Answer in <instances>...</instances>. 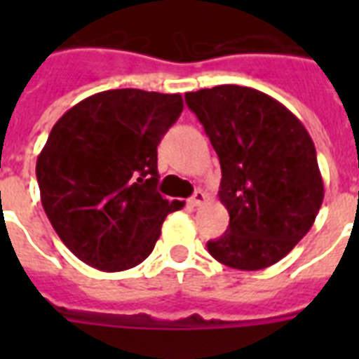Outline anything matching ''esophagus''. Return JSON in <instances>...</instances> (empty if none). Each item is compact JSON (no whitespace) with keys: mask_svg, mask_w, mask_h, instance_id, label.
<instances>
[{"mask_svg":"<svg viewBox=\"0 0 359 359\" xmlns=\"http://www.w3.org/2000/svg\"><path fill=\"white\" fill-rule=\"evenodd\" d=\"M205 201H207V194L203 190H197L196 194H194V197L190 199V205H194V207H201Z\"/></svg>","mask_w":359,"mask_h":359,"instance_id":"obj_1","label":"esophagus"}]
</instances>
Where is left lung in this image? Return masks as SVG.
I'll use <instances>...</instances> for the list:
<instances>
[{"instance_id": "obj_1", "label": "left lung", "mask_w": 359, "mask_h": 359, "mask_svg": "<svg viewBox=\"0 0 359 359\" xmlns=\"http://www.w3.org/2000/svg\"><path fill=\"white\" fill-rule=\"evenodd\" d=\"M184 98L219 158L218 196L229 212L208 253L238 270L272 266L307 235L323 205L311 135L283 104L251 87L218 86Z\"/></svg>"}]
</instances>
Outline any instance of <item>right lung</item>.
I'll use <instances>...</instances> for the list:
<instances>
[{"instance_id": "obj_1", "label": "right lung", "mask_w": 359, "mask_h": 359, "mask_svg": "<svg viewBox=\"0 0 359 359\" xmlns=\"http://www.w3.org/2000/svg\"><path fill=\"white\" fill-rule=\"evenodd\" d=\"M182 108L180 95L111 89L53 124L36 180L50 224L80 261L104 272L137 266L165 216L184 207L156 191V147Z\"/></svg>"}]
</instances>
